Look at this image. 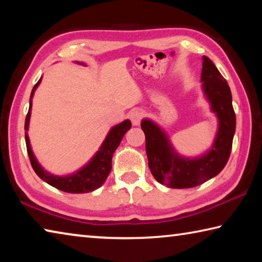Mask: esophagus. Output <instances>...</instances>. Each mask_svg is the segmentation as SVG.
I'll return each instance as SVG.
<instances>
[{
    "instance_id": "1",
    "label": "esophagus",
    "mask_w": 262,
    "mask_h": 262,
    "mask_svg": "<svg viewBox=\"0 0 262 262\" xmlns=\"http://www.w3.org/2000/svg\"><path fill=\"white\" fill-rule=\"evenodd\" d=\"M143 115H144V113L142 112L141 110H133L129 113V119H130L133 125L139 126L141 120H142V118H143Z\"/></svg>"
}]
</instances>
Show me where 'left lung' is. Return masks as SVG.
<instances>
[{"label":"left lung","instance_id":"left-lung-1","mask_svg":"<svg viewBox=\"0 0 262 262\" xmlns=\"http://www.w3.org/2000/svg\"><path fill=\"white\" fill-rule=\"evenodd\" d=\"M201 81L211 110L220 121L215 143L202 157L188 159L178 156L161 128L147 119L141 122L150 171L159 184L168 187L192 188L206 183L223 170L231 154L236 130L231 91L225 78L207 56H203Z\"/></svg>","mask_w":262,"mask_h":262}]
</instances>
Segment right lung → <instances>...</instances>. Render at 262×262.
<instances>
[{"mask_svg":"<svg viewBox=\"0 0 262 262\" xmlns=\"http://www.w3.org/2000/svg\"><path fill=\"white\" fill-rule=\"evenodd\" d=\"M40 83V79L37 82V84L33 86L32 92H31L30 97V107L29 112L26 114L25 119V130L29 129V121L31 115V106H32V97L34 94V90ZM132 127V123L129 120H125L121 122L120 125H117L113 127L112 129L106 136L103 145L97 151L94 158L89 162L81 170L77 171L76 173L70 174L67 177H59L48 173L47 171L43 170L40 166V164L37 162L34 155L30 147V140L28 134L25 133V142H26V150H28V155L35 173L38 174L39 178H41L47 184H50L53 187H55L60 190L67 193L78 194V193H89L92 192L97 188H99L101 185L105 183L107 177L112 168V157L115 149L119 147L120 142L122 140L123 135L126 134L127 130H129Z\"/></svg>","mask_w":262,"mask_h":262,"instance_id":"1","label":"right lung"}]
</instances>
